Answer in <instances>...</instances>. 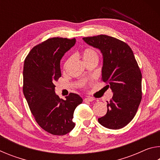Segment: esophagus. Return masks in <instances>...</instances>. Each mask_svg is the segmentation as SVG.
Instances as JSON below:
<instances>
[{"label": "esophagus", "mask_w": 160, "mask_h": 160, "mask_svg": "<svg viewBox=\"0 0 160 160\" xmlns=\"http://www.w3.org/2000/svg\"><path fill=\"white\" fill-rule=\"evenodd\" d=\"M94 100L93 98H92V97H86V98L84 99V102H92Z\"/></svg>", "instance_id": "34e87169"}]
</instances>
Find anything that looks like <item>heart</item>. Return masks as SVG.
Here are the masks:
<instances>
[{
	"label": "heart",
	"instance_id": "b5f03b06",
	"mask_svg": "<svg viewBox=\"0 0 160 160\" xmlns=\"http://www.w3.org/2000/svg\"><path fill=\"white\" fill-rule=\"evenodd\" d=\"M81 56H82L83 61H85V63H90L91 61H98V54L97 51L92 48H86L83 49L81 52ZM71 58L67 59L66 63L64 64V67L67 68L70 62H71Z\"/></svg>",
	"mask_w": 160,
	"mask_h": 160
}]
</instances>
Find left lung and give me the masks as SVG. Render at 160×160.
I'll use <instances>...</instances> for the list:
<instances>
[{
  "instance_id": "obj_1",
  "label": "left lung",
  "mask_w": 160,
  "mask_h": 160,
  "mask_svg": "<svg viewBox=\"0 0 160 160\" xmlns=\"http://www.w3.org/2000/svg\"><path fill=\"white\" fill-rule=\"evenodd\" d=\"M82 39L101 51L102 80L113 93L99 123L109 129L122 128L134 118L142 99V74L133 52L126 43L107 35Z\"/></svg>"
}]
</instances>
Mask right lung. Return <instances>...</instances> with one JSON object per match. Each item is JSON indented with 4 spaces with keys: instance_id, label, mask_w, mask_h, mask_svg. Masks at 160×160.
I'll return each instance as SVG.
<instances>
[{
    "instance_id": "1",
    "label": "right lung",
    "mask_w": 160,
    "mask_h": 160,
    "mask_svg": "<svg viewBox=\"0 0 160 160\" xmlns=\"http://www.w3.org/2000/svg\"><path fill=\"white\" fill-rule=\"evenodd\" d=\"M75 42V38H50L35 46L24 63V95L37 123L52 135H63L74 128V111L82 102L77 94L70 93L64 100L55 93L61 59Z\"/></svg>"
}]
</instances>
